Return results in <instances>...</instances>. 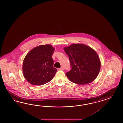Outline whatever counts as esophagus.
<instances>
[{
  "instance_id": "obj_1",
  "label": "esophagus",
  "mask_w": 123,
  "mask_h": 123,
  "mask_svg": "<svg viewBox=\"0 0 123 123\" xmlns=\"http://www.w3.org/2000/svg\"><path fill=\"white\" fill-rule=\"evenodd\" d=\"M60 70H62V71H63L64 70V68H63V67H61V68H60V69H59Z\"/></svg>"
}]
</instances>
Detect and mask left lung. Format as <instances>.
<instances>
[{"mask_svg":"<svg viewBox=\"0 0 123 123\" xmlns=\"http://www.w3.org/2000/svg\"><path fill=\"white\" fill-rule=\"evenodd\" d=\"M72 67L66 73L71 81L78 85H86L96 79L100 70L101 62L96 52L83 44H73L65 47Z\"/></svg>","mask_w":123,"mask_h":123,"instance_id":"left-lung-1","label":"left lung"}]
</instances>
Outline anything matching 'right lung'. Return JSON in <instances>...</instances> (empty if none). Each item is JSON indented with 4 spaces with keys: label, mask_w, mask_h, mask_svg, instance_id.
I'll use <instances>...</instances> for the list:
<instances>
[{
    "label": "right lung",
    "mask_w": 123,
    "mask_h": 123,
    "mask_svg": "<svg viewBox=\"0 0 123 123\" xmlns=\"http://www.w3.org/2000/svg\"><path fill=\"white\" fill-rule=\"evenodd\" d=\"M54 50L50 45H42L33 48L27 54L22 70L24 77L29 83L41 86L53 79L57 71L53 67Z\"/></svg>",
    "instance_id": "right-lung-1"
}]
</instances>
